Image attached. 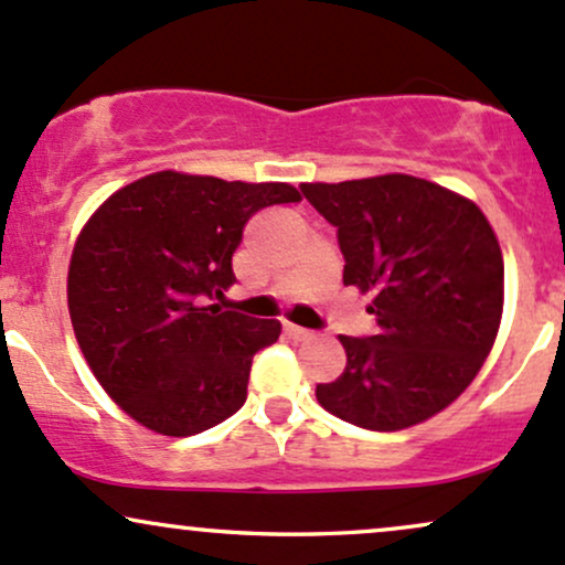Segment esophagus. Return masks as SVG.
<instances>
[{"mask_svg": "<svg viewBox=\"0 0 565 565\" xmlns=\"http://www.w3.org/2000/svg\"><path fill=\"white\" fill-rule=\"evenodd\" d=\"M284 334H287L289 340H308L310 337L308 329L297 327V323H289V321H284Z\"/></svg>", "mask_w": 565, "mask_h": 565, "instance_id": "esophagus-1", "label": "esophagus"}]
</instances>
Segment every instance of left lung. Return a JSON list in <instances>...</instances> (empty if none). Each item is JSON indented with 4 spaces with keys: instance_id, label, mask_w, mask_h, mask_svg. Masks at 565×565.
Instances as JSON below:
<instances>
[{
    "instance_id": "left-lung-1",
    "label": "left lung",
    "mask_w": 565,
    "mask_h": 565,
    "mask_svg": "<svg viewBox=\"0 0 565 565\" xmlns=\"http://www.w3.org/2000/svg\"><path fill=\"white\" fill-rule=\"evenodd\" d=\"M337 228L342 284L372 291L374 334L340 337L345 372L319 404L366 430H404L438 414L483 366L502 319L504 265L483 212L412 174L302 183Z\"/></svg>"
}]
</instances>
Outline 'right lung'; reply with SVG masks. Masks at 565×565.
<instances>
[{"label": "right lung", "instance_id": "right-lung-1", "mask_svg": "<svg viewBox=\"0 0 565 565\" xmlns=\"http://www.w3.org/2000/svg\"><path fill=\"white\" fill-rule=\"evenodd\" d=\"M295 201L287 183L157 172L116 191L84 225L68 268L76 342L106 393L148 430L196 436L244 406L252 359L281 323L210 302L236 281L246 220Z\"/></svg>", "mask_w": 565, "mask_h": 565}]
</instances>
